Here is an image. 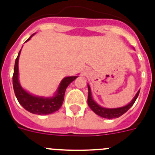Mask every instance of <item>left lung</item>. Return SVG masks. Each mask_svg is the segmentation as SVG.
I'll list each match as a JSON object with an SVG mask.
<instances>
[{
	"label": "left lung",
	"instance_id": "8db88e82",
	"mask_svg": "<svg viewBox=\"0 0 155 155\" xmlns=\"http://www.w3.org/2000/svg\"><path fill=\"white\" fill-rule=\"evenodd\" d=\"M88 87V97H87V104L91 109L96 114H97L100 117L104 118H108V119H112V118H117L123 115L124 113H126L129 109H130L132 105L134 104L135 101L137 100L138 95H139V92H137V94L135 95V97H134V99L132 100V101L130 104H128L127 105L124 106V107H120V108H103L101 106H100L99 104H97L96 102L93 101L92 97V92H91V88H90L89 85H87Z\"/></svg>",
	"mask_w": 155,
	"mask_h": 155
}]
</instances>
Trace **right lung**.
I'll return each instance as SVG.
<instances>
[{"label": "right lung", "instance_id": "1", "mask_svg": "<svg viewBox=\"0 0 155 155\" xmlns=\"http://www.w3.org/2000/svg\"><path fill=\"white\" fill-rule=\"evenodd\" d=\"M34 35H31L26 40V42L29 41ZM20 53L21 51L16 58L13 75V90H14V93L18 102L25 109L34 114L47 115V114H51L58 111L63 104L64 94H65L67 87L78 76H68V77L64 78L61 81L58 90L53 97H41L33 96L23 89L18 80V59H19Z\"/></svg>", "mask_w": 155, "mask_h": 155}]
</instances>
